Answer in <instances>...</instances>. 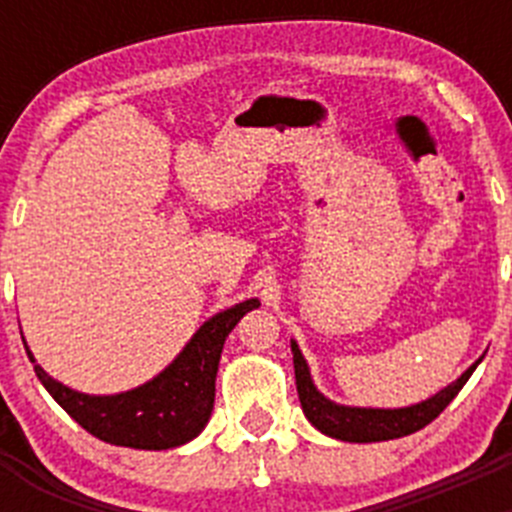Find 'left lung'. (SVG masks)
<instances>
[{"label":"left lung","mask_w":512,"mask_h":512,"mask_svg":"<svg viewBox=\"0 0 512 512\" xmlns=\"http://www.w3.org/2000/svg\"><path fill=\"white\" fill-rule=\"evenodd\" d=\"M292 356H295V379H297V395L302 402V413L307 415L320 433L338 441L348 443H374V441H392V438L410 436V433L420 431L425 425L436 420L443 413V408L459 395V390L467 384L477 364H472L467 372L461 374L454 384L443 387L438 395L428 397V400L410 405V408L397 410H379V408H348V405H338L330 402L318 387L312 384L310 369L302 356L300 346L292 341Z\"/></svg>","instance_id":"1"}]
</instances>
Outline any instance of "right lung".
<instances>
[{
  "mask_svg": "<svg viewBox=\"0 0 512 512\" xmlns=\"http://www.w3.org/2000/svg\"><path fill=\"white\" fill-rule=\"evenodd\" d=\"M259 300L238 302L207 320L184 351L151 382L120 395H84L35 364V374L53 400L99 441L128 449L164 451L200 436L215 405V377L230 330ZM30 361L33 354L25 346Z\"/></svg>",
  "mask_w": 512,
  "mask_h": 512,
  "instance_id": "obj_1",
  "label": "right lung"
}]
</instances>
